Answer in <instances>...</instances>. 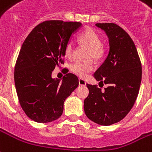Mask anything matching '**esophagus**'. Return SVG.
Here are the masks:
<instances>
[{"label": "esophagus", "mask_w": 152, "mask_h": 152, "mask_svg": "<svg viewBox=\"0 0 152 152\" xmlns=\"http://www.w3.org/2000/svg\"><path fill=\"white\" fill-rule=\"evenodd\" d=\"M79 85H82V86H85L86 85V82H85V80L83 79H79Z\"/></svg>", "instance_id": "1"}]
</instances>
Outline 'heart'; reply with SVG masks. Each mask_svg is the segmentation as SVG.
I'll list each match as a JSON object with an SVG mask.
<instances>
[{"label":"heart","mask_w":152,"mask_h":152,"mask_svg":"<svg viewBox=\"0 0 152 152\" xmlns=\"http://www.w3.org/2000/svg\"><path fill=\"white\" fill-rule=\"evenodd\" d=\"M78 40L83 45L89 48L88 50L87 58L99 60L104 56V46L101 42V37L95 30L92 29H87L83 31L78 37ZM64 54L66 57L71 58L73 54L72 42H67L64 49ZM94 69V64L93 60L88 59L85 61H76L70 65V70L72 73L80 77H85L88 73Z\"/></svg>","instance_id":"obj_1"}]
</instances>
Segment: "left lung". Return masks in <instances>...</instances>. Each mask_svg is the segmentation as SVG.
Listing matches in <instances>:
<instances>
[{
  "instance_id": "left-lung-1",
  "label": "left lung",
  "mask_w": 152,
  "mask_h": 152,
  "mask_svg": "<svg viewBox=\"0 0 152 152\" xmlns=\"http://www.w3.org/2000/svg\"><path fill=\"white\" fill-rule=\"evenodd\" d=\"M106 34L110 50L94 73L100 83L108 85L102 92L96 85H87L88 96L84 109L88 118L102 126L120 122L133 107L142 80L139 54L130 35L114 23H96Z\"/></svg>"
}]
</instances>
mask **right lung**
<instances>
[{
	"mask_svg": "<svg viewBox=\"0 0 152 152\" xmlns=\"http://www.w3.org/2000/svg\"><path fill=\"white\" fill-rule=\"evenodd\" d=\"M81 25L45 21L25 39L14 68V82L22 110L34 122L46 123L59 118L64 101L79 85L72 73L66 74L61 81L51 74L56 66L64 64L65 47Z\"/></svg>",
	"mask_w": 152,
	"mask_h": 152,
	"instance_id": "1",
	"label": "right lung"
}]
</instances>
